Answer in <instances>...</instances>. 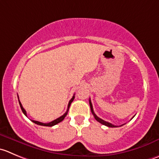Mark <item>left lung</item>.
I'll return each mask as SVG.
<instances>
[{
	"instance_id": "left-lung-1",
	"label": "left lung",
	"mask_w": 159,
	"mask_h": 159,
	"mask_svg": "<svg viewBox=\"0 0 159 159\" xmlns=\"http://www.w3.org/2000/svg\"><path fill=\"white\" fill-rule=\"evenodd\" d=\"M89 105H90L91 111H92V114H93L94 117H95V120H96L97 121H98V122H99L100 124H103V125L107 126V127H117V126L113 125V124H110V123H109V122H106V121L103 120H102L101 118H99V117H98L96 115H95V112H94L93 107H92V102H91L90 98H89ZM121 126H123V125H121ZM121 126H120V127H121Z\"/></svg>"
}]
</instances>
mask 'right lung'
I'll return each mask as SVG.
<instances>
[{"instance_id":"add662e5","label":"right lung","mask_w":159,"mask_h":159,"mask_svg":"<svg viewBox=\"0 0 159 159\" xmlns=\"http://www.w3.org/2000/svg\"><path fill=\"white\" fill-rule=\"evenodd\" d=\"M74 98H75V95H74V96L72 97V98H71V99H70V101H69L68 106H67V110L66 111V112H65V113H64V115H63V116H60L59 118L56 119V120H53V121H52V122L47 123V124H44V123L39 122V121H36V120H32V122L34 123V124H38V125H40V126H45V127H53V126H54V125H56V124H59L60 122H61V121H63V120H64V119L65 118V116H67V112H68L69 107H70V103H71L72 102H73ZM18 102H19L20 107H21V111H22V112H23V113L25 114V115L26 116H27V113H26V111L25 110V109H24V108H23V106H22V105H21V102L19 101V98H18Z\"/></svg>"}]
</instances>
